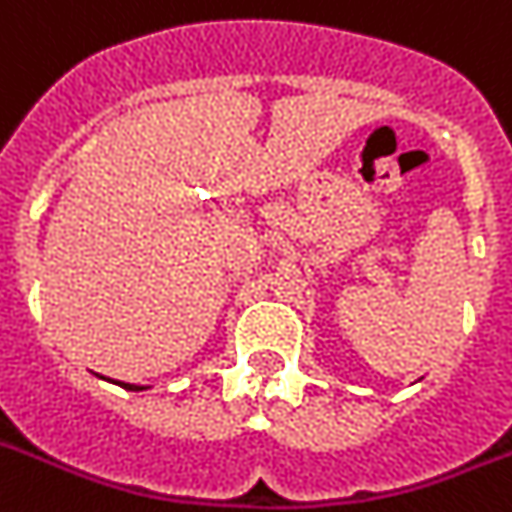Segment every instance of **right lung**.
I'll use <instances>...</instances> for the list:
<instances>
[{
    "instance_id": "right-lung-1",
    "label": "right lung",
    "mask_w": 512,
    "mask_h": 512,
    "mask_svg": "<svg viewBox=\"0 0 512 512\" xmlns=\"http://www.w3.org/2000/svg\"><path fill=\"white\" fill-rule=\"evenodd\" d=\"M122 387H125V390H133V392H138V390H146V387H138V384H122Z\"/></svg>"
}]
</instances>
